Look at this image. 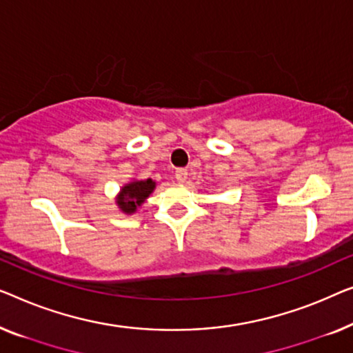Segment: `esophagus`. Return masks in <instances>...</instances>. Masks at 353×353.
<instances>
[{
    "label": "esophagus",
    "mask_w": 353,
    "mask_h": 353,
    "mask_svg": "<svg viewBox=\"0 0 353 353\" xmlns=\"http://www.w3.org/2000/svg\"><path fill=\"white\" fill-rule=\"evenodd\" d=\"M187 176H188V172H187V170H177L176 171V181L177 182H185L187 181Z\"/></svg>",
    "instance_id": "34e87169"
}]
</instances>
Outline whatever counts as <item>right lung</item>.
Instances as JSON below:
<instances>
[{
	"instance_id": "1",
	"label": "right lung",
	"mask_w": 353,
	"mask_h": 353,
	"mask_svg": "<svg viewBox=\"0 0 353 353\" xmlns=\"http://www.w3.org/2000/svg\"><path fill=\"white\" fill-rule=\"evenodd\" d=\"M157 183L152 179L145 181H132L121 187L120 195L117 198V205L125 214H134L137 208L150 196V193L155 190Z\"/></svg>"
}]
</instances>
